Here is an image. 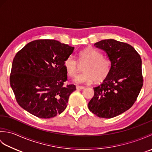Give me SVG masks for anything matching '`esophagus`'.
I'll return each instance as SVG.
<instances>
[{
	"label": "esophagus",
	"mask_w": 152,
	"mask_h": 152,
	"mask_svg": "<svg viewBox=\"0 0 152 152\" xmlns=\"http://www.w3.org/2000/svg\"><path fill=\"white\" fill-rule=\"evenodd\" d=\"M76 89H84V87H83V86H76Z\"/></svg>",
	"instance_id": "esophagus-1"
}]
</instances>
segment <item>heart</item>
Segmentation results:
<instances>
[{
  "mask_svg": "<svg viewBox=\"0 0 152 152\" xmlns=\"http://www.w3.org/2000/svg\"><path fill=\"white\" fill-rule=\"evenodd\" d=\"M79 62L86 63L83 66V72L77 75L74 82L77 84L101 82L106 78L111 69V63L97 50L91 47L86 48L78 53ZM64 67L70 76H74L78 72V64L72 56L68 57L64 62Z\"/></svg>",
  "mask_w": 152,
  "mask_h": 152,
  "instance_id": "heart-1",
  "label": "heart"
}]
</instances>
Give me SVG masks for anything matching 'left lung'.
I'll list each match as a JSON object with an SVG mask.
<instances>
[{
  "label": "left lung",
  "instance_id": "obj_1",
  "mask_svg": "<svg viewBox=\"0 0 152 152\" xmlns=\"http://www.w3.org/2000/svg\"><path fill=\"white\" fill-rule=\"evenodd\" d=\"M94 46L106 53L111 69L101 84L93 88L88 108L99 118H112L136 101L143 86L142 60L133 46L114 39L101 40Z\"/></svg>",
  "mask_w": 152,
  "mask_h": 152
}]
</instances>
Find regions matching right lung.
<instances>
[{"label": "right lung", "instance_id": "add662e5", "mask_svg": "<svg viewBox=\"0 0 152 152\" xmlns=\"http://www.w3.org/2000/svg\"><path fill=\"white\" fill-rule=\"evenodd\" d=\"M74 48L55 40H37L16 53L12 65L10 86L22 108L40 118H51L67 106L74 85L67 80L64 62Z\"/></svg>", "mask_w": 152, "mask_h": 152}]
</instances>
